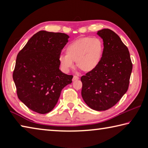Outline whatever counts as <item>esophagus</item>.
Here are the masks:
<instances>
[{"label": "esophagus", "mask_w": 148, "mask_h": 148, "mask_svg": "<svg viewBox=\"0 0 148 148\" xmlns=\"http://www.w3.org/2000/svg\"><path fill=\"white\" fill-rule=\"evenodd\" d=\"M79 79V77L77 76H74L73 78H72V81H75V80Z\"/></svg>", "instance_id": "obj_1"}]
</instances>
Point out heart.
<instances>
[{
  "mask_svg": "<svg viewBox=\"0 0 148 148\" xmlns=\"http://www.w3.org/2000/svg\"><path fill=\"white\" fill-rule=\"evenodd\" d=\"M104 51L103 42L99 38H80L71 42L65 49L66 55H61L59 61L62 69L69 71L74 66L82 71L89 72L93 71L101 61Z\"/></svg>",
  "mask_w": 148,
  "mask_h": 148,
  "instance_id": "heart-1",
  "label": "heart"
}]
</instances>
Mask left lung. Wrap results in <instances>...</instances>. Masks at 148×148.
<instances>
[{
	"instance_id": "8db88e82",
	"label": "left lung",
	"mask_w": 148,
	"mask_h": 148,
	"mask_svg": "<svg viewBox=\"0 0 148 148\" xmlns=\"http://www.w3.org/2000/svg\"><path fill=\"white\" fill-rule=\"evenodd\" d=\"M97 34L103 40V54L97 68L82 76V96L91 109L104 111L127 92L132 64L128 48L116 33L104 29Z\"/></svg>"
}]
</instances>
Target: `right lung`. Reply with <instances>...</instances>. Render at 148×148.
Instances as JSON below:
<instances>
[{"label": "right lung", "instance_id": "obj_1", "mask_svg": "<svg viewBox=\"0 0 148 148\" xmlns=\"http://www.w3.org/2000/svg\"><path fill=\"white\" fill-rule=\"evenodd\" d=\"M69 35L40 31L29 40L17 54L13 79L19 99L32 111H51L72 75L59 70V57Z\"/></svg>", "mask_w": 148, "mask_h": 148}]
</instances>
